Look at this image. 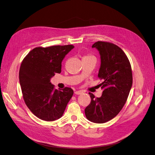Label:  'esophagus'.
Wrapping results in <instances>:
<instances>
[{
  "mask_svg": "<svg viewBox=\"0 0 155 155\" xmlns=\"http://www.w3.org/2000/svg\"><path fill=\"white\" fill-rule=\"evenodd\" d=\"M83 91L82 90H79V91H76L75 92V94H76V95H80V94H83Z\"/></svg>",
  "mask_w": 155,
  "mask_h": 155,
  "instance_id": "1",
  "label": "esophagus"
}]
</instances>
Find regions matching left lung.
<instances>
[{
    "label": "left lung",
    "instance_id": "obj_1",
    "mask_svg": "<svg viewBox=\"0 0 155 155\" xmlns=\"http://www.w3.org/2000/svg\"><path fill=\"white\" fill-rule=\"evenodd\" d=\"M91 47L100 55L98 77L103 80L100 84L103 94L95 98L89 93L91 103L85 113L90 121L104 123L115 118L124 106L132 87V71L128 57L117 45L99 41Z\"/></svg>",
    "mask_w": 155,
    "mask_h": 155
}]
</instances>
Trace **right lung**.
I'll return each instance as SVG.
<instances>
[{
    "instance_id": "obj_1",
    "label": "right lung",
    "mask_w": 155,
    "mask_h": 155,
    "mask_svg": "<svg viewBox=\"0 0 155 155\" xmlns=\"http://www.w3.org/2000/svg\"><path fill=\"white\" fill-rule=\"evenodd\" d=\"M72 45L37 47L24 58L19 70L23 98L29 110L38 118L51 121L62 117L74 94L71 88L58 90L50 82L60 74L61 62Z\"/></svg>"
}]
</instances>
